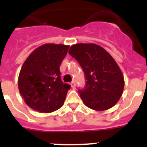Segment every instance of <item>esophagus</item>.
Here are the masks:
<instances>
[{
	"label": "esophagus",
	"instance_id": "esophagus-1",
	"mask_svg": "<svg viewBox=\"0 0 147 147\" xmlns=\"http://www.w3.org/2000/svg\"><path fill=\"white\" fill-rule=\"evenodd\" d=\"M71 86L72 88H76V83H75L74 81H72V82H71Z\"/></svg>",
	"mask_w": 147,
	"mask_h": 147
}]
</instances>
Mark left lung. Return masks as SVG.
I'll list each match as a JSON object with an SVG mask.
<instances>
[{"label": "left lung", "mask_w": 147, "mask_h": 147, "mask_svg": "<svg viewBox=\"0 0 147 147\" xmlns=\"http://www.w3.org/2000/svg\"><path fill=\"white\" fill-rule=\"evenodd\" d=\"M69 54L82 68L86 86L79 94L87 107L104 111L113 107L122 96L124 78L112 56L95 44H76L69 49Z\"/></svg>", "instance_id": "8db88e82"}]
</instances>
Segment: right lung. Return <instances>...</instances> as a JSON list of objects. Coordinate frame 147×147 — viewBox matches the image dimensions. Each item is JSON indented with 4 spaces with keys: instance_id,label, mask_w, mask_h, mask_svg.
Segmentation results:
<instances>
[{
    "instance_id": "add662e5",
    "label": "right lung",
    "mask_w": 147,
    "mask_h": 147,
    "mask_svg": "<svg viewBox=\"0 0 147 147\" xmlns=\"http://www.w3.org/2000/svg\"><path fill=\"white\" fill-rule=\"evenodd\" d=\"M68 49V45L45 44L24 61L18 84L22 98L31 109L50 113L62 106L71 86L61 81L59 67Z\"/></svg>"
}]
</instances>
